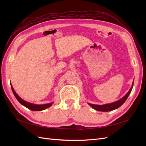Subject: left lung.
<instances>
[{
	"instance_id": "1",
	"label": "left lung",
	"mask_w": 146,
	"mask_h": 146,
	"mask_svg": "<svg viewBox=\"0 0 146 146\" xmlns=\"http://www.w3.org/2000/svg\"><path fill=\"white\" fill-rule=\"evenodd\" d=\"M133 82L132 83V85L130 88V90L129 92L125 94V96H123L122 99L120 100H119L115 102L111 103V104H105L103 105H94V104H91L88 103L92 108H93L94 110H98V111H112V110H114L115 109L118 108L119 107H120L125 102L127 99L128 98V97L130 95V92L132 90V88H133Z\"/></svg>"
}]
</instances>
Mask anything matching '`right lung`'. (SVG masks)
<instances>
[{
    "instance_id": "obj_1",
    "label": "right lung",
    "mask_w": 146,
    "mask_h": 146,
    "mask_svg": "<svg viewBox=\"0 0 146 146\" xmlns=\"http://www.w3.org/2000/svg\"><path fill=\"white\" fill-rule=\"evenodd\" d=\"M10 85H11L12 91L13 92V94H14L16 99L19 102V103L21 104L24 105V107L29 108L30 110H32V111H41V110H45V109H46L48 107H50L53 104V102H51V103L47 104L37 105V104H32V103L28 102H26V101L24 100L23 99H22L20 98V97L16 94V92H15L14 89H13V88L11 85V83H10Z\"/></svg>"
}]
</instances>
